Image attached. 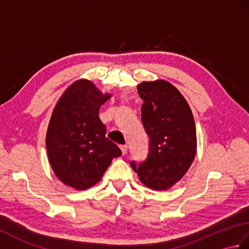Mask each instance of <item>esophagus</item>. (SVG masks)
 I'll use <instances>...</instances> for the list:
<instances>
[{
  "mask_svg": "<svg viewBox=\"0 0 249 249\" xmlns=\"http://www.w3.org/2000/svg\"><path fill=\"white\" fill-rule=\"evenodd\" d=\"M121 151L123 154H126V152H127V145H121Z\"/></svg>",
  "mask_w": 249,
  "mask_h": 249,
  "instance_id": "34e87169",
  "label": "esophagus"
}]
</instances>
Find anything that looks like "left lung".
<instances>
[{
	"label": "left lung",
	"mask_w": 249,
	"mask_h": 249,
	"mask_svg": "<svg viewBox=\"0 0 249 249\" xmlns=\"http://www.w3.org/2000/svg\"><path fill=\"white\" fill-rule=\"evenodd\" d=\"M137 89L150 143L145 160H131L130 166L146 187L166 190L183 178L195 158L194 116L183 95L167 81L142 82Z\"/></svg>",
	"instance_id": "1"
}]
</instances>
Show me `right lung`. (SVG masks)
Returning a JSON list of instances; mask_svg holds the SVG:
<instances>
[{"label": "right lung", "mask_w": 249, "mask_h": 249, "mask_svg": "<svg viewBox=\"0 0 249 249\" xmlns=\"http://www.w3.org/2000/svg\"><path fill=\"white\" fill-rule=\"evenodd\" d=\"M105 96L92 82H73L62 95L47 130L46 146L55 176L76 189H87L103 178L120 147L106 137L98 111Z\"/></svg>", "instance_id": "right-lung-1"}]
</instances>
